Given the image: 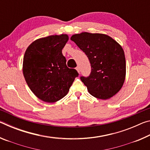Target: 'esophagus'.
<instances>
[{
    "instance_id": "obj_1",
    "label": "esophagus",
    "mask_w": 150,
    "mask_h": 150,
    "mask_svg": "<svg viewBox=\"0 0 150 150\" xmlns=\"http://www.w3.org/2000/svg\"><path fill=\"white\" fill-rule=\"evenodd\" d=\"M76 70H77V72H78L79 73H80V67H79V66H77V67H76Z\"/></svg>"
}]
</instances>
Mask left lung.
Returning <instances> with one entry per match:
<instances>
[{"instance_id":"obj_1","label":"left lung","mask_w":150,"mask_h":150,"mask_svg":"<svg viewBox=\"0 0 150 150\" xmlns=\"http://www.w3.org/2000/svg\"><path fill=\"white\" fill-rule=\"evenodd\" d=\"M71 40L85 52L89 59L91 73L81 77L91 95L106 100L122 87L126 77V59L118 43L108 35L82 32Z\"/></svg>"}]
</instances>
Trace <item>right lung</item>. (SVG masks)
<instances>
[{
    "instance_id": "add662e5",
    "label": "right lung",
    "mask_w": 150,
    "mask_h": 150,
    "mask_svg": "<svg viewBox=\"0 0 150 150\" xmlns=\"http://www.w3.org/2000/svg\"><path fill=\"white\" fill-rule=\"evenodd\" d=\"M67 34L52 35L33 42L23 59V75L32 93L44 102L55 103L67 95L78 73L69 69L62 54Z\"/></svg>"
}]
</instances>
